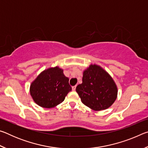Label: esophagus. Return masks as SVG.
Returning <instances> with one entry per match:
<instances>
[{
	"label": "esophagus",
	"instance_id": "34e87169",
	"mask_svg": "<svg viewBox=\"0 0 148 148\" xmlns=\"http://www.w3.org/2000/svg\"><path fill=\"white\" fill-rule=\"evenodd\" d=\"M76 86H74L72 87V90H73V91H75V90H76Z\"/></svg>",
	"mask_w": 148,
	"mask_h": 148
}]
</instances>
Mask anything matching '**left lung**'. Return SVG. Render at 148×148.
I'll return each mask as SVG.
<instances>
[{
  "label": "left lung",
  "mask_w": 148,
  "mask_h": 148,
  "mask_svg": "<svg viewBox=\"0 0 148 148\" xmlns=\"http://www.w3.org/2000/svg\"><path fill=\"white\" fill-rule=\"evenodd\" d=\"M76 91L82 103L95 111L107 109L112 106L117 95L113 79L96 64L90 65L84 72L82 84L76 87Z\"/></svg>",
  "instance_id": "1"
}]
</instances>
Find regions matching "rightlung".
<instances>
[{
  "label": "right lung",
  "instance_id": "obj_1",
  "mask_svg": "<svg viewBox=\"0 0 148 148\" xmlns=\"http://www.w3.org/2000/svg\"><path fill=\"white\" fill-rule=\"evenodd\" d=\"M69 77L59 67L46 70L36 77L30 87L34 101L40 106L51 108L64 101L71 91Z\"/></svg>",
  "mask_w": 148,
  "mask_h": 148
}]
</instances>
